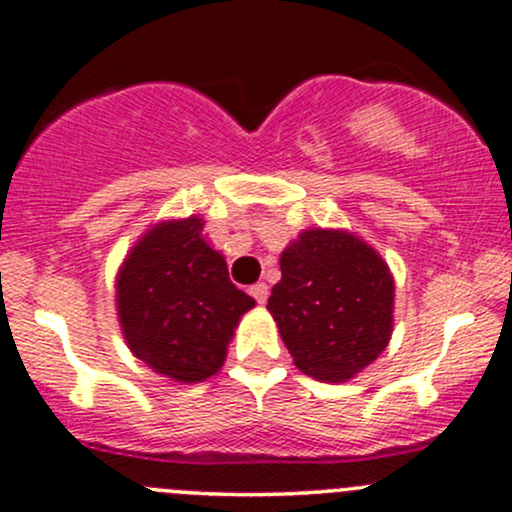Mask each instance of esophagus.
I'll return each instance as SVG.
<instances>
[{"label": "esophagus", "mask_w": 512, "mask_h": 512, "mask_svg": "<svg viewBox=\"0 0 512 512\" xmlns=\"http://www.w3.org/2000/svg\"><path fill=\"white\" fill-rule=\"evenodd\" d=\"M250 296L255 299L257 303H265L267 296H269V286L265 282H257L250 286Z\"/></svg>", "instance_id": "obj_1"}]
</instances>
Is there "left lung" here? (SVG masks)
I'll use <instances>...</instances> for the list:
<instances>
[{
    "label": "left lung",
    "mask_w": 512,
    "mask_h": 512,
    "mask_svg": "<svg viewBox=\"0 0 512 512\" xmlns=\"http://www.w3.org/2000/svg\"><path fill=\"white\" fill-rule=\"evenodd\" d=\"M279 267L267 308L303 374L340 384L386 350L393 277L374 247L345 230H303Z\"/></svg>",
    "instance_id": "8db88e82"
}]
</instances>
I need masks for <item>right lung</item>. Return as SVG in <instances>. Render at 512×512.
I'll use <instances>...</instances> for the list:
<instances>
[{"label": "right lung", "instance_id": "obj_1", "mask_svg": "<svg viewBox=\"0 0 512 512\" xmlns=\"http://www.w3.org/2000/svg\"><path fill=\"white\" fill-rule=\"evenodd\" d=\"M196 216L157 223L116 277L123 338L138 359L174 381L196 384L226 362L228 342L255 299L230 282L221 252Z\"/></svg>", "mask_w": 512, "mask_h": 512}]
</instances>
